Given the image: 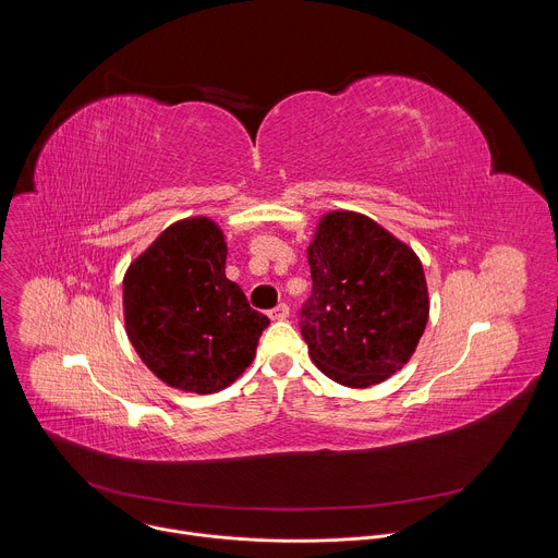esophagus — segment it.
<instances>
[{
  "instance_id": "1",
  "label": "esophagus",
  "mask_w": 558,
  "mask_h": 558,
  "mask_svg": "<svg viewBox=\"0 0 558 558\" xmlns=\"http://www.w3.org/2000/svg\"><path fill=\"white\" fill-rule=\"evenodd\" d=\"M269 317H271V320H287V317H289V306H287V304L274 306V308L269 311Z\"/></svg>"
}]
</instances>
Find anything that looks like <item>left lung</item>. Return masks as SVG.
Segmentation results:
<instances>
[{"label": "left lung", "mask_w": 558, "mask_h": 558, "mask_svg": "<svg viewBox=\"0 0 558 558\" xmlns=\"http://www.w3.org/2000/svg\"><path fill=\"white\" fill-rule=\"evenodd\" d=\"M313 289L300 333L313 364L342 386L366 388L400 371L428 323L420 258L375 220L327 214L308 245Z\"/></svg>", "instance_id": "left-lung-1"}]
</instances>
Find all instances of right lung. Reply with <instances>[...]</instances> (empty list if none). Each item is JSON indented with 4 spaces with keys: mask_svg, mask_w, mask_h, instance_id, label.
Here are the masks:
<instances>
[{
    "mask_svg": "<svg viewBox=\"0 0 558 558\" xmlns=\"http://www.w3.org/2000/svg\"><path fill=\"white\" fill-rule=\"evenodd\" d=\"M225 235L209 218L170 225L123 278L125 331L166 384L209 395L254 360L269 317L225 276Z\"/></svg>",
    "mask_w": 558,
    "mask_h": 558,
    "instance_id": "add662e5",
    "label": "right lung"
}]
</instances>
